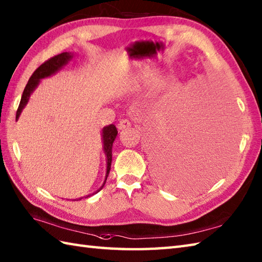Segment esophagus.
Here are the masks:
<instances>
[{"label": "esophagus", "mask_w": 262, "mask_h": 262, "mask_svg": "<svg viewBox=\"0 0 262 262\" xmlns=\"http://www.w3.org/2000/svg\"><path fill=\"white\" fill-rule=\"evenodd\" d=\"M130 126V121H128L127 119H120L118 122V129H125V128H128Z\"/></svg>", "instance_id": "34e87169"}]
</instances>
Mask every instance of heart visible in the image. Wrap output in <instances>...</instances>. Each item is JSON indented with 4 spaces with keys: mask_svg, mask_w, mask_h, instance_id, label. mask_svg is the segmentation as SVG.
I'll return each instance as SVG.
<instances>
[{
    "mask_svg": "<svg viewBox=\"0 0 262 262\" xmlns=\"http://www.w3.org/2000/svg\"><path fill=\"white\" fill-rule=\"evenodd\" d=\"M140 85L151 86V89H149V94H151V96H158V94H160L165 89L166 79L163 76H143L141 79H138L137 81L133 83L132 88H137Z\"/></svg>",
    "mask_w": 262,
    "mask_h": 262,
    "instance_id": "b5f03b06",
    "label": "heart"
}]
</instances>
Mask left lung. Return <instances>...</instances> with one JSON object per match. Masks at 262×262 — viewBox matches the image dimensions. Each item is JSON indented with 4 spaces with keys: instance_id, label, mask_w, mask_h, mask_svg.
<instances>
[{
    "instance_id": "1",
    "label": "left lung",
    "mask_w": 262,
    "mask_h": 262,
    "mask_svg": "<svg viewBox=\"0 0 262 262\" xmlns=\"http://www.w3.org/2000/svg\"><path fill=\"white\" fill-rule=\"evenodd\" d=\"M219 121L198 114L191 103L170 110L151 141L157 179L173 190H183L214 177L226 147Z\"/></svg>"
}]
</instances>
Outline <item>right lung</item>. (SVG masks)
Returning a JSON list of instances; mask_svg holds the SVG:
<instances>
[{"label":"right lung","instance_id":"1","mask_svg":"<svg viewBox=\"0 0 262 262\" xmlns=\"http://www.w3.org/2000/svg\"><path fill=\"white\" fill-rule=\"evenodd\" d=\"M73 56H74V54L70 53V52H65V53H62L59 55H56V56H54L51 59L46 60L45 63L41 64L35 72H33L32 75L30 76L29 81H28V83H27V85H26L25 90H24V93H22L19 108H18V110H16L15 120L19 119L22 110H24V108L27 105L28 101H29V98L32 94V92L35 91V89L39 85L40 80L45 79V77L56 74L59 70L63 69V66H65L72 58H73ZM117 134H118V132H117V128L114 124L103 127V129L101 132V138H102L103 153L105 155V160H107V171H105V178H104V181L102 183V186L100 187L97 191L88 194V196H85V198L90 197V196H92V194L99 192L103 188L105 181H107V178L109 176V171H110V166H111V160H113V144L116 140ZM82 198L83 197H81L79 199H73V200H81Z\"/></svg>","mask_w":262,"mask_h":262}]
</instances>
